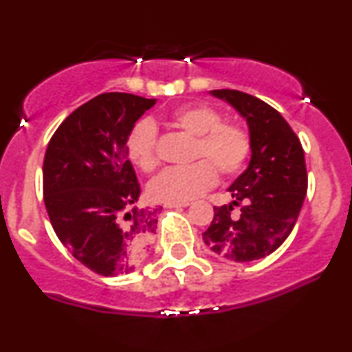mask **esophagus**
Returning a JSON list of instances; mask_svg holds the SVG:
<instances>
[{"label": "esophagus", "mask_w": 352, "mask_h": 352, "mask_svg": "<svg viewBox=\"0 0 352 352\" xmlns=\"http://www.w3.org/2000/svg\"><path fill=\"white\" fill-rule=\"evenodd\" d=\"M188 201H185V204H165V207L167 208H184V207H188Z\"/></svg>", "instance_id": "obj_1"}]
</instances>
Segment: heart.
I'll list each match as a JSON object with an SVG mask.
<instances>
[{
  "instance_id": "obj_1",
  "label": "heart",
  "mask_w": 352,
  "mask_h": 352,
  "mask_svg": "<svg viewBox=\"0 0 352 352\" xmlns=\"http://www.w3.org/2000/svg\"><path fill=\"white\" fill-rule=\"evenodd\" d=\"M168 122L197 135L193 159L199 160L160 172L148 185V195L155 201L185 204L197 199L215 185L217 172L221 177H235L252 155V135L243 125L221 122L220 112L205 104L173 109ZM127 153L140 170L151 172L157 167V131L152 122L140 120L134 125L127 137Z\"/></svg>"
}]
</instances>
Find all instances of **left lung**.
Returning <instances> with one entry per match:
<instances>
[{
    "label": "left lung",
    "instance_id": "obj_1",
    "mask_svg": "<svg viewBox=\"0 0 352 352\" xmlns=\"http://www.w3.org/2000/svg\"><path fill=\"white\" fill-rule=\"evenodd\" d=\"M212 94L246 119L252 160L228 188L233 204L213 207L204 241L230 261L260 260L280 248L300 215L308 190L305 152L289 124L261 99L235 89ZM235 206L241 208L236 214Z\"/></svg>",
    "mask_w": 352,
    "mask_h": 352
}]
</instances>
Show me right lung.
<instances>
[{"label": "right lung", "instance_id": "1", "mask_svg": "<svg viewBox=\"0 0 352 352\" xmlns=\"http://www.w3.org/2000/svg\"><path fill=\"white\" fill-rule=\"evenodd\" d=\"M155 99L104 92L64 119L47 144L43 195L60 243L102 276L134 272L148 252L159 210L134 207L140 185L127 137Z\"/></svg>", "mask_w": 352, "mask_h": 352}]
</instances>
